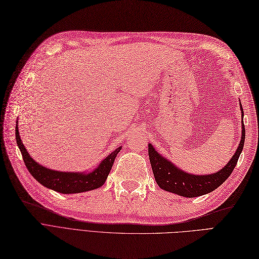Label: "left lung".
Segmentation results:
<instances>
[{
	"label": "left lung",
	"instance_id": "obj_1",
	"mask_svg": "<svg viewBox=\"0 0 259 259\" xmlns=\"http://www.w3.org/2000/svg\"><path fill=\"white\" fill-rule=\"evenodd\" d=\"M241 111L243 117L244 112L242 104ZM244 142H245V126H244L242 120V138L239 148H237L234 156L225 167H222L219 172L209 174V176H193V174L183 172L178 169L176 165H173L170 161H167L165 158L160 156L149 144L148 155L155 180L162 190L180 195V196L197 197L207 193H210L214 191L215 188H218L223 182L231 176L243 150Z\"/></svg>",
	"mask_w": 259,
	"mask_h": 259
}]
</instances>
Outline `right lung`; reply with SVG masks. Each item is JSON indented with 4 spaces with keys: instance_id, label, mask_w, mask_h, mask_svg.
<instances>
[{
    "instance_id": "obj_1",
    "label": "right lung",
    "mask_w": 259,
    "mask_h": 259,
    "mask_svg": "<svg viewBox=\"0 0 259 259\" xmlns=\"http://www.w3.org/2000/svg\"><path fill=\"white\" fill-rule=\"evenodd\" d=\"M15 134L16 142L19 147L20 152H22L24 162L31 176L36 179L40 184H42L44 186L51 188V190L62 194L87 192L102 186L104 184V182H106L111 169H112L116 155L120 152L122 148V147H118V148H116L112 153H110L106 159H103V161L94 172L86 174L75 172H59L40 165L29 156V153L27 152L22 143V139H20L17 125L15 128Z\"/></svg>"
}]
</instances>
